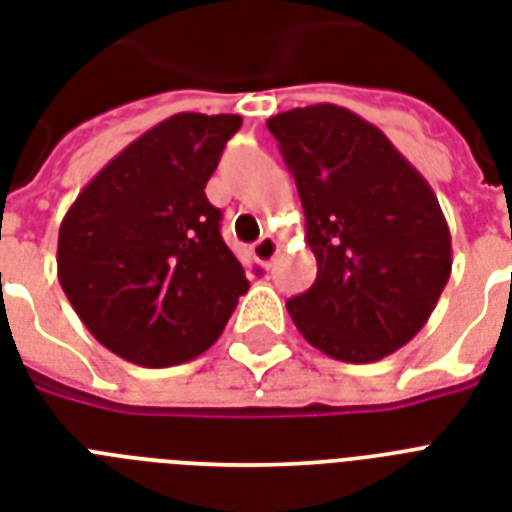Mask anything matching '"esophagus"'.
<instances>
[{
  "instance_id": "34e87169",
  "label": "esophagus",
  "mask_w": 512,
  "mask_h": 512,
  "mask_svg": "<svg viewBox=\"0 0 512 512\" xmlns=\"http://www.w3.org/2000/svg\"><path fill=\"white\" fill-rule=\"evenodd\" d=\"M252 255H255V260L263 268H271L273 260H276V255H279V241L273 239V236H263V239H257L255 244H252Z\"/></svg>"
}]
</instances>
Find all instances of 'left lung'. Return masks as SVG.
Instances as JSON below:
<instances>
[{
	"label": "left lung",
	"mask_w": 512,
	"mask_h": 512,
	"mask_svg": "<svg viewBox=\"0 0 512 512\" xmlns=\"http://www.w3.org/2000/svg\"><path fill=\"white\" fill-rule=\"evenodd\" d=\"M295 175L319 271L287 311L321 353L369 364L412 340L452 273V236L428 180L342 106L268 119Z\"/></svg>",
	"instance_id": "8db88e82"
}]
</instances>
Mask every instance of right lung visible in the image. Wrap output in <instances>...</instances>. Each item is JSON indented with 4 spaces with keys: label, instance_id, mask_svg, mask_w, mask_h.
<instances>
[{
    "label": "right lung",
    "instance_id": "1",
    "mask_svg": "<svg viewBox=\"0 0 512 512\" xmlns=\"http://www.w3.org/2000/svg\"><path fill=\"white\" fill-rule=\"evenodd\" d=\"M236 114H175L84 185L58 233V279L76 316L124 361L175 366L223 335L244 268L207 199Z\"/></svg>",
    "mask_w": 512,
    "mask_h": 512
}]
</instances>
